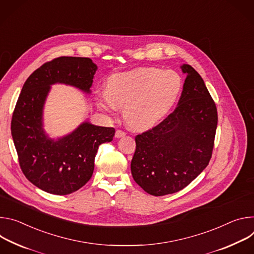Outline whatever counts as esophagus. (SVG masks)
Masks as SVG:
<instances>
[{"instance_id":"obj_1","label":"esophagus","mask_w":254,"mask_h":254,"mask_svg":"<svg viewBox=\"0 0 254 254\" xmlns=\"http://www.w3.org/2000/svg\"><path fill=\"white\" fill-rule=\"evenodd\" d=\"M125 135H126V132L123 131V130H120V129H118V130L116 131V134H115L116 138H121V137H123V136H125Z\"/></svg>"}]
</instances>
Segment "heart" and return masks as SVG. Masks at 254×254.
Segmentation results:
<instances>
[{"mask_svg": "<svg viewBox=\"0 0 254 254\" xmlns=\"http://www.w3.org/2000/svg\"><path fill=\"white\" fill-rule=\"evenodd\" d=\"M183 91L182 76L174 70L140 67L113 74L107 92L98 96L99 107L113 114L124 108V118L134 129H148L162 121Z\"/></svg>", "mask_w": 254, "mask_h": 254, "instance_id": "obj_1", "label": "heart"}]
</instances>
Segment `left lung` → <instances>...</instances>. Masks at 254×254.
Returning <instances> with one entry per match:
<instances>
[{
  "label": "left lung",
  "mask_w": 254,
  "mask_h": 254,
  "mask_svg": "<svg viewBox=\"0 0 254 254\" xmlns=\"http://www.w3.org/2000/svg\"><path fill=\"white\" fill-rule=\"evenodd\" d=\"M182 69L187 77L176 110L135 137L132 177L155 196L177 192L190 184L209 164L214 148L216 104L201 75L189 64Z\"/></svg>",
  "instance_id": "left-lung-1"
}]
</instances>
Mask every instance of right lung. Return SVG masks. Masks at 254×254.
I'll use <instances>...</instances> for the list:
<instances>
[{
	"label": "right lung",
	"instance_id": "obj_1",
	"mask_svg": "<svg viewBox=\"0 0 254 254\" xmlns=\"http://www.w3.org/2000/svg\"><path fill=\"white\" fill-rule=\"evenodd\" d=\"M96 70L91 59L61 56L37 68L22 88L12 116V137L22 173L44 191L68 194L83 187L93 176L99 146L115 135L113 127L84 122L54 141L42 128V109L51 84H70L90 93Z\"/></svg>",
	"mask_w": 254,
	"mask_h": 254
}]
</instances>
